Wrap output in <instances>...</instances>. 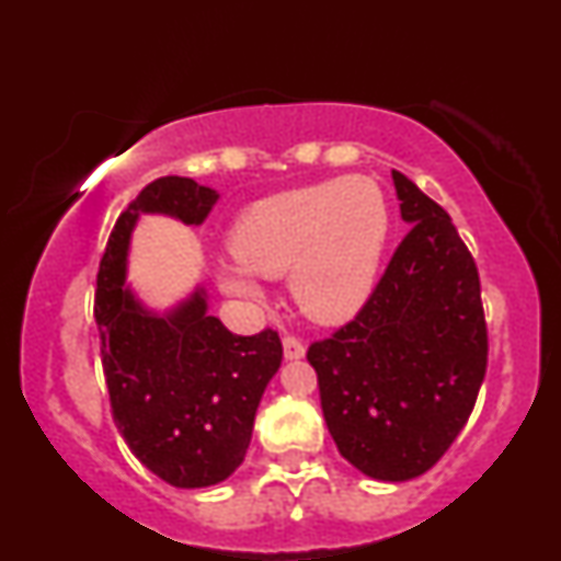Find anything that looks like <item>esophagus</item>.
<instances>
[{"label":"esophagus","instance_id":"1","mask_svg":"<svg viewBox=\"0 0 561 561\" xmlns=\"http://www.w3.org/2000/svg\"><path fill=\"white\" fill-rule=\"evenodd\" d=\"M282 347H285V358H289V362L306 356V345H302L300 337H295V334H285V337H282Z\"/></svg>","mask_w":561,"mask_h":561}]
</instances>
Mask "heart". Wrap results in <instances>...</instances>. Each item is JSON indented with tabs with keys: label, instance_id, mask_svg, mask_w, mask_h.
Instances as JSON below:
<instances>
[{
	"label": "heart",
	"instance_id": "heart-1",
	"mask_svg": "<svg viewBox=\"0 0 561 561\" xmlns=\"http://www.w3.org/2000/svg\"><path fill=\"white\" fill-rule=\"evenodd\" d=\"M388 231V199L375 179L300 186L242 210L229 234L234 261L218 268V279L229 293L255 295V276L289 274L302 311L337 324L369 298Z\"/></svg>",
	"mask_w": 561,
	"mask_h": 561
}]
</instances>
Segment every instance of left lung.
<instances>
[{
  "label": "left lung",
  "mask_w": 561,
  "mask_h": 561,
  "mask_svg": "<svg viewBox=\"0 0 561 561\" xmlns=\"http://www.w3.org/2000/svg\"><path fill=\"white\" fill-rule=\"evenodd\" d=\"M411 224L347 324L308 345L334 446L375 480L420 478L461 433L488 369L480 274L454 221L392 171Z\"/></svg>",
  "instance_id": "8db88e82"
}]
</instances>
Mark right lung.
Here are the masks:
<instances>
[{
	"mask_svg": "<svg viewBox=\"0 0 561 561\" xmlns=\"http://www.w3.org/2000/svg\"><path fill=\"white\" fill-rule=\"evenodd\" d=\"M216 199L192 179H156L118 216L96 272L94 321L113 422L141 465L173 488L216 485L242 465L261 396L282 364L279 332L231 334L205 313L203 293L171 317H150L124 287L139 214L203 224Z\"/></svg>",
	"mask_w": 561,
	"mask_h": 561,
	"instance_id": "add662e5",
	"label": "right lung"
}]
</instances>
